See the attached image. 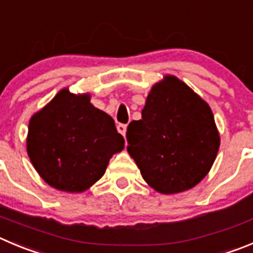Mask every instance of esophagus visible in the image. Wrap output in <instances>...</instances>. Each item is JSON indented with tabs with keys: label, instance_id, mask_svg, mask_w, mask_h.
I'll list each match as a JSON object with an SVG mask.
<instances>
[{
	"label": "esophagus",
	"instance_id": "1",
	"mask_svg": "<svg viewBox=\"0 0 253 253\" xmlns=\"http://www.w3.org/2000/svg\"><path fill=\"white\" fill-rule=\"evenodd\" d=\"M117 129H119L120 133L122 134V136H126V131H127V125H124V124H120L119 126H117Z\"/></svg>",
	"mask_w": 253,
	"mask_h": 253
}]
</instances>
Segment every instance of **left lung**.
<instances>
[{
    "label": "left lung",
    "mask_w": 253,
    "mask_h": 253,
    "mask_svg": "<svg viewBox=\"0 0 253 253\" xmlns=\"http://www.w3.org/2000/svg\"><path fill=\"white\" fill-rule=\"evenodd\" d=\"M126 137L143 180L166 195L195 187L219 147L210 106L174 76L152 87L142 119L128 125Z\"/></svg>",
    "instance_id": "obj_1"
}]
</instances>
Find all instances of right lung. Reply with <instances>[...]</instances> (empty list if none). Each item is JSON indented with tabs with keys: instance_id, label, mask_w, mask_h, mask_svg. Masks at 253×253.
<instances>
[{
	"instance_id": "1",
	"label": "right lung",
	"mask_w": 253,
	"mask_h": 253,
	"mask_svg": "<svg viewBox=\"0 0 253 253\" xmlns=\"http://www.w3.org/2000/svg\"><path fill=\"white\" fill-rule=\"evenodd\" d=\"M125 140L112 117L89 103V94L62 89L28 125L27 153L52 187L82 192L103 176Z\"/></svg>"
}]
</instances>
